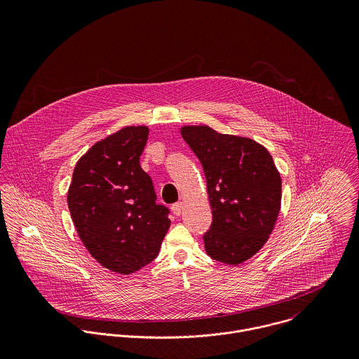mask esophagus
Returning a JSON list of instances; mask_svg holds the SVG:
<instances>
[{"instance_id":"esophagus-1","label":"esophagus","mask_w":359,"mask_h":359,"mask_svg":"<svg viewBox=\"0 0 359 359\" xmlns=\"http://www.w3.org/2000/svg\"><path fill=\"white\" fill-rule=\"evenodd\" d=\"M171 210H172V212H174L175 215H181V212H182V210H184V203H182V202L174 203L172 207H171Z\"/></svg>"}]
</instances>
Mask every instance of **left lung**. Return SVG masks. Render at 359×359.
Listing matches in <instances>:
<instances>
[{
    "label": "left lung",
    "mask_w": 359,
    "mask_h": 359,
    "mask_svg": "<svg viewBox=\"0 0 359 359\" xmlns=\"http://www.w3.org/2000/svg\"><path fill=\"white\" fill-rule=\"evenodd\" d=\"M181 135L199 157L212 224L205 253L239 265L266 243L282 203V180L271 154L255 140L221 134L207 124L182 126Z\"/></svg>",
    "instance_id": "obj_1"
}]
</instances>
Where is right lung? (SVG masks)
<instances>
[{
  "label": "right lung",
  "mask_w": 359,
  "mask_h": 359,
  "mask_svg": "<svg viewBox=\"0 0 359 359\" xmlns=\"http://www.w3.org/2000/svg\"><path fill=\"white\" fill-rule=\"evenodd\" d=\"M147 126H127L83 154L73 171L67 205L77 233L102 266L133 273L158 255L170 228L168 208L156 203L141 168Z\"/></svg>",
  "instance_id": "1"
}]
</instances>
